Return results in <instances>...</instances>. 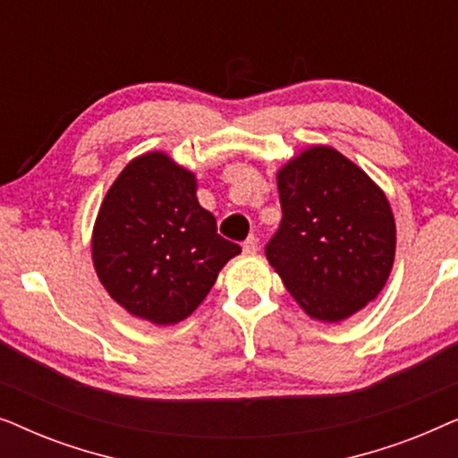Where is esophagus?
<instances>
[{"label":"esophagus","mask_w":458,"mask_h":458,"mask_svg":"<svg viewBox=\"0 0 458 458\" xmlns=\"http://www.w3.org/2000/svg\"><path fill=\"white\" fill-rule=\"evenodd\" d=\"M243 252H246V254H254V252H259V240H256L254 235H252V237H248V240L243 242Z\"/></svg>","instance_id":"34e87169"}]
</instances>
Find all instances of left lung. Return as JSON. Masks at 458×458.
I'll return each instance as SVG.
<instances>
[{"label":"left lung","mask_w":458,"mask_h":458,"mask_svg":"<svg viewBox=\"0 0 458 458\" xmlns=\"http://www.w3.org/2000/svg\"><path fill=\"white\" fill-rule=\"evenodd\" d=\"M281 225L267 259L310 318L337 323L379 296L396 254V223L379 185L329 146L277 171Z\"/></svg>","instance_id":"obj_1"}]
</instances>
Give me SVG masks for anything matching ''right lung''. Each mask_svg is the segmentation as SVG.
<instances>
[{
  "instance_id": "right-lung-1",
  "label": "right lung",
  "mask_w": 458,
  "mask_h": 458,
  "mask_svg": "<svg viewBox=\"0 0 458 458\" xmlns=\"http://www.w3.org/2000/svg\"><path fill=\"white\" fill-rule=\"evenodd\" d=\"M196 190L191 171L165 152H148L106 193L91 259L99 284L129 315L154 325L183 321L242 252L216 233V218L199 206Z\"/></svg>"
}]
</instances>
